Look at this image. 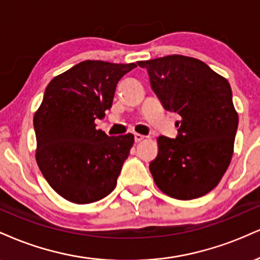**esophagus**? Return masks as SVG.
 <instances>
[{"label":"esophagus","mask_w":260,"mask_h":260,"mask_svg":"<svg viewBox=\"0 0 260 260\" xmlns=\"http://www.w3.org/2000/svg\"><path fill=\"white\" fill-rule=\"evenodd\" d=\"M145 138V136H143V134H139V133H136L134 134V140H136L137 143L142 142V140Z\"/></svg>","instance_id":"34e87169"}]
</instances>
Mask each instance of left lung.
Listing matches in <instances>:
<instances>
[{"mask_svg":"<svg viewBox=\"0 0 260 260\" xmlns=\"http://www.w3.org/2000/svg\"><path fill=\"white\" fill-rule=\"evenodd\" d=\"M166 110L177 112L176 139L160 136L149 168L155 184L178 200L201 198L219 184L234 154L239 115L225 77L199 59L172 54L138 61Z\"/></svg>","mask_w":260,"mask_h":260,"instance_id":"8db88e82","label":"left lung"}]
</instances>
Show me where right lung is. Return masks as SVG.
<instances>
[{
	"mask_svg": "<svg viewBox=\"0 0 260 260\" xmlns=\"http://www.w3.org/2000/svg\"><path fill=\"white\" fill-rule=\"evenodd\" d=\"M137 65L84 60L47 86L34 116L36 162L58 195L77 205L108 196L133 146L132 133L108 137L95 129L118 81Z\"/></svg>",
	"mask_w": 260,
	"mask_h": 260,
	"instance_id": "right-lung-1",
	"label": "right lung"
}]
</instances>
